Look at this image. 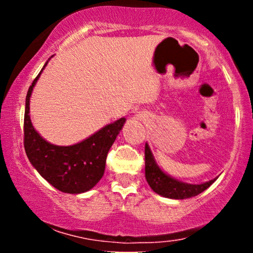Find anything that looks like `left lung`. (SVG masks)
Listing matches in <instances>:
<instances>
[{"mask_svg": "<svg viewBox=\"0 0 253 253\" xmlns=\"http://www.w3.org/2000/svg\"><path fill=\"white\" fill-rule=\"evenodd\" d=\"M145 177L155 193L176 200L189 199V197L199 195L213 184L216 179H211L202 184H187V183L176 181L159 169L147 144H145Z\"/></svg>", "mask_w": 253, "mask_h": 253, "instance_id": "8db88e82", "label": "left lung"}]
</instances>
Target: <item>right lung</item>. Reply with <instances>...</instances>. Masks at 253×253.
<instances>
[{
    "label": "right lung",
    "instance_id": "right-lung-1",
    "mask_svg": "<svg viewBox=\"0 0 253 253\" xmlns=\"http://www.w3.org/2000/svg\"><path fill=\"white\" fill-rule=\"evenodd\" d=\"M42 71L34 78L26 96L24 119L26 155L38 172L56 189L68 194L84 193L91 189L102 178L107 155L126 119L121 118L115 123L107 125L76 145L57 146L47 143L33 128L28 115L32 90Z\"/></svg>",
    "mask_w": 253,
    "mask_h": 253
}]
</instances>
